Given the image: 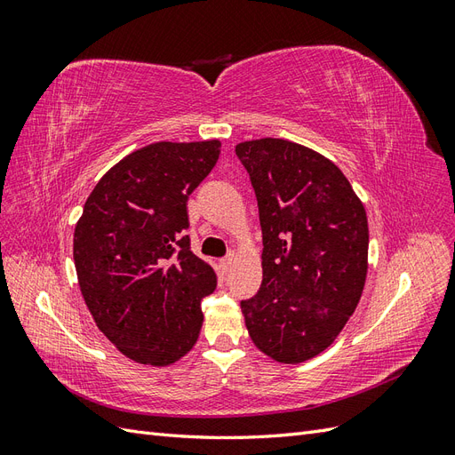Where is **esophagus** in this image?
Instances as JSON below:
<instances>
[{
	"mask_svg": "<svg viewBox=\"0 0 455 455\" xmlns=\"http://www.w3.org/2000/svg\"><path fill=\"white\" fill-rule=\"evenodd\" d=\"M233 261H235V252H229L226 258L220 259V267H222V271H229V267L233 266Z\"/></svg>",
	"mask_w": 455,
	"mask_h": 455,
	"instance_id": "obj_1",
	"label": "esophagus"
}]
</instances>
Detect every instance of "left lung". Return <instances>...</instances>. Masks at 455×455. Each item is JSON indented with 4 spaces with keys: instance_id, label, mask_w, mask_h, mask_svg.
<instances>
[{
    "instance_id": "1",
    "label": "left lung",
    "mask_w": 455,
    "mask_h": 455,
    "mask_svg": "<svg viewBox=\"0 0 455 455\" xmlns=\"http://www.w3.org/2000/svg\"><path fill=\"white\" fill-rule=\"evenodd\" d=\"M261 241L259 291L241 301L256 347L296 364L332 343L359 304L368 269V220L336 164L283 139L241 142Z\"/></svg>"
}]
</instances>
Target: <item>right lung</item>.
Wrapping results in <instances>:
<instances>
[{"mask_svg":"<svg viewBox=\"0 0 455 455\" xmlns=\"http://www.w3.org/2000/svg\"><path fill=\"white\" fill-rule=\"evenodd\" d=\"M218 140L156 142L94 186L74 233L81 294L129 359L167 366L196 346L212 267L189 249L188 197L218 161Z\"/></svg>","mask_w":455,"mask_h":455,"instance_id":"1","label":"right lung"}]
</instances>
